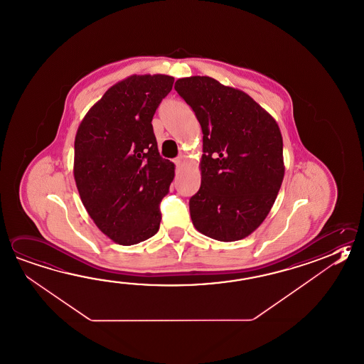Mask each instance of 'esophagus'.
<instances>
[{
	"label": "esophagus",
	"instance_id": "esophagus-1",
	"mask_svg": "<svg viewBox=\"0 0 364 364\" xmlns=\"http://www.w3.org/2000/svg\"><path fill=\"white\" fill-rule=\"evenodd\" d=\"M183 162H184V158L183 157H178L175 159V165H176V167H180V166L183 165Z\"/></svg>",
	"mask_w": 364,
	"mask_h": 364
}]
</instances>
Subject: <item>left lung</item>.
I'll return each instance as SVG.
<instances>
[{"label":"left lung","instance_id":"1","mask_svg":"<svg viewBox=\"0 0 364 364\" xmlns=\"http://www.w3.org/2000/svg\"><path fill=\"white\" fill-rule=\"evenodd\" d=\"M203 134L200 188L189 200L193 225L221 242L260 227L284 176L283 140L273 117L242 90L207 76L178 78Z\"/></svg>","mask_w":364,"mask_h":364}]
</instances>
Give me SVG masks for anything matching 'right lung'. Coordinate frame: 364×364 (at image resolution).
<instances>
[{"label": "right lung", "instance_id": "obj_1", "mask_svg": "<svg viewBox=\"0 0 364 364\" xmlns=\"http://www.w3.org/2000/svg\"><path fill=\"white\" fill-rule=\"evenodd\" d=\"M173 77L132 75L113 85L83 117L75 139L73 173L83 206L122 246L157 233L159 203L175 176L161 157L151 119Z\"/></svg>", "mask_w": 364, "mask_h": 364}]
</instances>
